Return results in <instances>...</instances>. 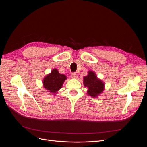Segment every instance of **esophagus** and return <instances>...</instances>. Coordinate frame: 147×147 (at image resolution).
I'll return each instance as SVG.
<instances>
[{
	"mask_svg": "<svg viewBox=\"0 0 147 147\" xmlns=\"http://www.w3.org/2000/svg\"><path fill=\"white\" fill-rule=\"evenodd\" d=\"M71 77H72V78H77V75L76 73H72V75H71Z\"/></svg>",
	"mask_w": 147,
	"mask_h": 147,
	"instance_id": "esophagus-1",
	"label": "esophagus"
}]
</instances>
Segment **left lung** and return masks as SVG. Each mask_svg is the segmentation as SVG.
Wrapping results in <instances>:
<instances>
[{
    "instance_id": "8db88e82",
    "label": "left lung",
    "mask_w": 147,
    "mask_h": 147,
    "mask_svg": "<svg viewBox=\"0 0 147 147\" xmlns=\"http://www.w3.org/2000/svg\"><path fill=\"white\" fill-rule=\"evenodd\" d=\"M84 86L88 87V94L92 97H96L104 91V83L97 77L94 72L89 71L88 74L83 78Z\"/></svg>"
}]
</instances>
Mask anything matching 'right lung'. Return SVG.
I'll list each match as a JSON object with an SVG mask.
<instances>
[{
	"mask_svg": "<svg viewBox=\"0 0 147 147\" xmlns=\"http://www.w3.org/2000/svg\"><path fill=\"white\" fill-rule=\"evenodd\" d=\"M66 79L67 77L65 75L59 74L58 70L55 69L43 78V87L50 92L55 94L62 88Z\"/></svg>",
	"mask_w": 147,
	"mask_h": 147,
	"instance_id": "right-lung-1",
	"label": "right lung"
}]
</instances>
